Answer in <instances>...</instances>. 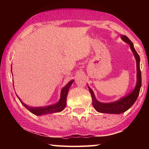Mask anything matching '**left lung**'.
Here are the masks:
<instances>
[{
  "instance_id": "left-lung-1",
  "label": "left lung",
  "mask_w": 149,
  "mask_h": 149,
  "mask_svg": "<svg viewBox=\"0 0 149 149\" xmlns=\"http://www.w3.org/2000/svg\"><path fill=\"white\" fill-rule=\"evenodd\" d=\"M121 38H122L123 41H125L127 44L130 45L131 50H132L136 59V62H137V84H136V86L134 90L132 91L129 95L125 96L124 97H122V99L117 100V101L108 103H104L98 101L96 99L93 90L89 87H88L91 95L93 107L99 112L106 113V114H122V113L125 112V111H127L129 108L132 107V105L134 104L136 100H137L139 94L140 89L141 87L140 58L137 52H136L134 47H133V42L130 41V39L127 36L123 35H121Z\"/></svg>"
}]
</instances>
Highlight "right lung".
Returning <instances> with one entry per match:
<instances>
[{
    "label": "right lung",
    "mask_w": 149,
    "mask_h": 149,
    "mask_svg": "<svg viewBox=\"0 0 149 149\" xmlns=\"http://www.w3.org/2000/svg\"><path fill=\"white\" fill-rule=\"evenodd\" d=\"M74 80H72L61 91V94H60V100L57 103L54 104H52L50 106H47V107H31L27 105L24 103L23 102L20 100L19 98H18L19 101L23 104L25 107H26L27 110L30 111L33 114L37 116H41L44 114H52V113L58 112L62 111L64 109V108L66 106V99L68 96V90L70 89L71 85L73 84ZM14 85V84H13Z\"/></svg>",
    "instance_id": "add662e5"
}]
</instances>
